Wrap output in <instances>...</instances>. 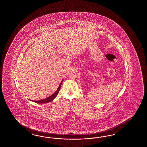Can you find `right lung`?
<instances>
[{
  "mask_svg": "<svg viewBox=\"0 0 147 147\" xmlns=\"http://www.w3.org/2000/svg\"><path fill=\"white\" fill-rule=\"evenodd\" d=\"M61 84H62V82H61V84L59 85V86L58 89L57 90V91L53 94H52V95H51L49 97L44 98V99H42V100H38V101H33V102L36 103H45L49 102L52 101L54 98L57 96V95L59 93V90L60 89V87H61Z\"/></svg>",
  "mask_w": 147,
  "mask_h": 147,
  "instance_id": "right-lung-1",
  "label": "right lung"
}]
</instances>
